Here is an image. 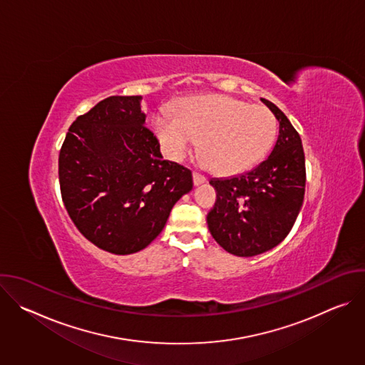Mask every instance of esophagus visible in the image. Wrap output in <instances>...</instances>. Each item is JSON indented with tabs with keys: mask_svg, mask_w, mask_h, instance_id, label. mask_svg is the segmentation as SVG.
<instances>
[{
	"mask_svg": "<svg viewBox=\"0 0 365 365\" xmlns=\"http://www.w3.org/2000/svg\"><path fill=\"white\" fill-rule=\"evenodd\" d=\"M192 176H193V183H195V186H199V185H202V183L206 182V178L202 176V175H199V173H196V172H193Z\"/></svg>",
	"mask_w": 365,
	"mask_h": 365,
	"instance_id": "1",
	"label": "esophagus"
}]
</instances>
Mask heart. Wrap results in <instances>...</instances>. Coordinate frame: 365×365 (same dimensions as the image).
Listing matches in <instances>:
<instances>
[{
  "mask_svg": "<svg viewBox=\"0 0 365 365\" xmlns=\"http://www.w3.org/2000/svg\"><path fill=\"white\" fill-rule=\"evenodd\" d=\"M176 114L159 113L154 117L166 154L183 160L202 140V158L221 175L244 172L262 160L277 133L270 110L227 95L185 99L178 103Z\"/></svg>",
  "mask_w": 365,
  "mask_h": 365,
  "instance_id": "heart-1",
  "label": "heart"
}]
</instances>
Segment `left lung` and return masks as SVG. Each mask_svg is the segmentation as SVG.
Masks as SVG:
<instances>
[{
    "label": "left lung",
    "instance_id": "obj_1",
    "mask_svg": "<svg viewBox=\"0 0 365 365\" xmlns=\"http://www.w3.org/2000/svg\"><path fill=\"white\" fill-rule=\"evenodd\" d=\"M279 121L269 158L252 170L212 179L217 202L206 217L215 241L238 257L279 245L290 232L304 197V153L299 133L273 102L262 98Z\"/></svg>",
    "mask_w": 365,
    "mask_h": 365
}]
</instances>
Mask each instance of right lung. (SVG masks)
<instances>
[{"label":"right lung","mask_w":365,"mask_h":365,"mask_svg":"<svg viewBox=\"0 0 365 365\" xmlns=\"http://www.w3.org/2000/svg\"><path fill=\"white\" fill-rule=\"evenodd\" d=\"M141 96H110L79 115L59 153L66 211L92 244L113 254L145 248L173 205L192 190V172L163 160L144 125Z\"/></svg>","instance_id":"add662e5"}]
</instances>
